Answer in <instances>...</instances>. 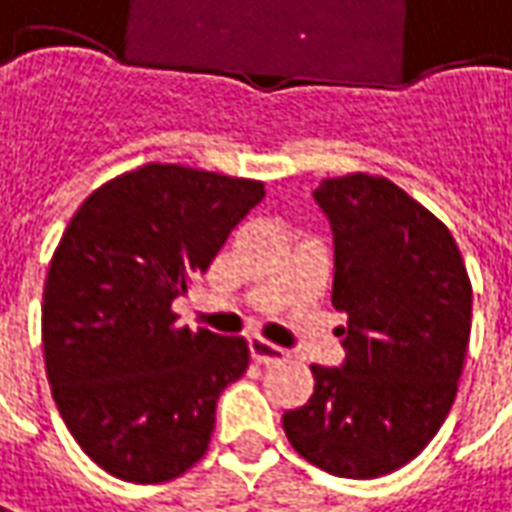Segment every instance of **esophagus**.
<instances>
[{
	"label": "esophagus",
	"instance_id": "esophagus-1",
	"mask_svg": "<svg viewBox=\"0 0 512 512\" xmlns=\"http://www.w3.org/2000/svg\"><path fill=\"white\" fill-rule=\"evenodd\" d=\"M250 357L256 359L259 365H278V362H284V359L290 357V351L287 348H281V345H273L262 340V337H250Z\"/></svg>",
	"mask_w": 512,
	"mask_h": 512
}]
</instances>
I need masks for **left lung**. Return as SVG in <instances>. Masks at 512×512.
I'll return each mask as SVG.
<instances>
[{"mask_svg": "<svg viewBox=\"0 0 512 512\" xmlns=\"http://www.w3.org/2000/svg\"><path fill=\"white\" fill-rule=\"evenodd\" d=\"M315 200L334 234L345 359L312 365L315 393L284 412V432L334 477L376 479L415 460L449 415L471 337V278L449 228L393 181L326 178Z\"/></svg>", "mask_w": 512, "mask_h": 512, "instance_id": "8db88e82", "label": "left lung"}]
</instances>
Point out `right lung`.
Listing matches in <instances>:
<instances>
[{
    "instance_id": "obj_1",
    "label": "right lung",
    "mask_w": 512,
    "mask_h": 512,
    "mask_svg": "<svg viewBox=\"0 0 512 512\" xmlns=\"http://www.w3.org/2000/svg\"><path fill=\"white\" fill-rule=\"evenodd\" d=\"M264 183L144 164L74 211L49 262L41 337L63 424L102 471L153 485L209 449L217 398L248 370L242 337L178 326L186 295Z\"/></svg>"
}]
</instances>
